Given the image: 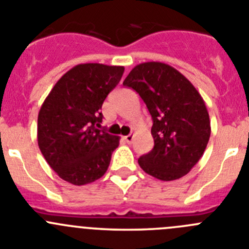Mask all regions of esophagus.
I'll list each match as a JSON object with an SVG mask.
<instances>
[{
  "instance_id": "obj_1",
  "label": "esophagus",
  "mask_w": 249,
  "mask_h": 249,
  "mask_svg": "<svg viewBox=\"0 0 249 249\" xmlns=\"http://www.w3.org/2000/svg\"><path fill=\"white\" fill-rule=\"evenodd\" d=\"M124 140L126 141L127 143H131L132 140H134V135H132V134H129V135L124 136Z\"/></svg>"
}]
</instances>
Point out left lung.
I'll list each match as a JSON object with an SVG mask.
<instances>
[{
  "instance_id": "1",
  "label": "left lung",
  "mask_w": 249,
  "mask_h": 249,
  "mask_svg": "<svg viewBox=\"0 0 249 249\" xmlns=\"http://www.w3.org/2000/svg\"><path fill=\"white\" fill-rule=\"evenodd\" d=\"M123 85L140 94L152 117L155 146L139 159L141 168L166 182L189 173L203 156L211 132L200 93L174 67L156 61L134 67Z\"/></svg>"
}]
</instances>
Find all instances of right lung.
<instances>
[{
	"label": "right lung",
	"mask_w": 249,
	"mask_h": 249,
	"mask_svg": "<svg viewBox=\"0 0 249 249\" xmlns=\"http://www.w3.org/2000/svg\"><path fill=\"white\" fill-rule=\"evenodd\" d=\"M123 66L80 64L50 90L38 115V145L60 178L85 185L103 177L119 138L101 129V109Z\"/></svg>",
	"instance_id": "1"
}]
</instances>
